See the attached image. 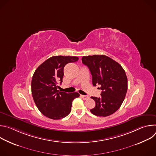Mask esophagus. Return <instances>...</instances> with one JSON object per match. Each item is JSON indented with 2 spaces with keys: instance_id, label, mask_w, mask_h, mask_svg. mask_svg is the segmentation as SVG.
<instances>
[{
  "instance_id": "obj_1",
  "label": "esophagus",
  "mask_w": 156,
  "mask_h": 156,
  "mask_svg": "<svg viewBox=\"0 0 156 156\" xmlns=\"http://www.w3.org/2000/svg\"><path fill=\"white\" fill-rule=\"evenodd\" d=\"M81 96V98L83 99V100H86V99H87L88 98H89V96H84V95H81L80 96Z\"/></svg>"
}]
</instances>
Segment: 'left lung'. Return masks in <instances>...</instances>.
I'll return each instance as SVG.
<instances>
[{
  "label": "left lung",
  "mask_w": 156,
  "mask_h": 156,
  "mask_svg": "<svg viewBox=\"0 0 156 156\" xmlns=\"http://www.w3.org/2000/svg\"><path fill=\"white\" fill-rule=\"evenodd\" d=\"M82 62L90 69L93 86H101L100 98L91 97L96 102L91 112L107 117L115 113L122 104L128 89V80L122 66L104 55L83 56Z\"/></svg>",
  "instance_id": "obj_1"
}]
</instances>
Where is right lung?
I'll return each instance as SVG.
<instances>
[{
	"label": "right lung",
	"instance_id": "obj_1",
	"mask_svg": "<svg viewBox=\"0 0 156 156\" xmlns=\"http://www.w3.org/2000/svg\"><path fill=\"white\" fill-rule=\"evenodd\" d=\"M78 60L75 56H53L41 64L35 70L31 81L34 101L40 112L46 117L58 120L71 112L72 101L80 94L57 90L58 83L62 82L66 64Z\"/></svg>",
	"mask_w": 156,
	"mask_h": 156
}]
</instances>
